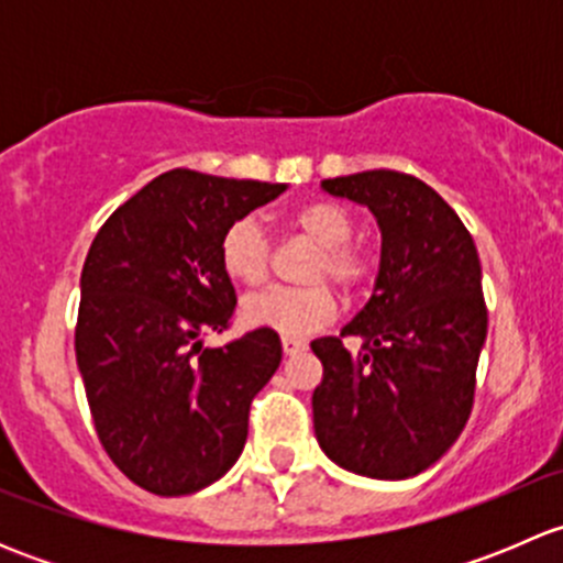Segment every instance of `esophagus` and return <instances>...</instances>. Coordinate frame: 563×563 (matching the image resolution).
<instances>
[{"label":"esophagus","instance_id":"obj_1","mask_svg":"<svg viewBox=\"0 0 563 563\" xmlns=\"http://www.w3.org/2000/svg\"><path fill=\"white\" fill-rule=\"evenodd\" d=\"M280 343H283V354H286V356H294V354H299V351L308 349V343H305L302 338H291V334H286Z\"/></svg>","mask_w":563,"mask_h":563}]
</instances>
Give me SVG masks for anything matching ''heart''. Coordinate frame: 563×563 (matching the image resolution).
I'll list each match as a JSON object with an SVG mask.
<instances>
[{
  "label": "heart",
  "mask_w": 563,
  "mask_h": 563,
  "mask_svg": "<svg viewBox=\"0 0 563 563\" xmlns=\"http://www.w3.org/2000/svg\"><path fill=\"white\" fill-rule=\"evenodd\" d=\"M288 223L316 242L318 253L308 286H275L253 294L242 305L250 327L275 329L280 334H310L338 313V294L321 277H332L343 291L360 294L373 277V261L362 247L351 245L354 214L334 201H310L294 209ZM218 258L225 275L240 286H261L269 275L272 245L255 218H236L225 225L218 242Z\"/></svg>",
  "instance_id": "heart-1"
}]
</instances>
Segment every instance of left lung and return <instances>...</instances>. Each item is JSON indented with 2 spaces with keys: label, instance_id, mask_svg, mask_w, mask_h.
Masks as SVG:
<instances>
[{
  "label": "left lung",
  "instance_id": "1",
  "mask_svg": "<svg viewBox=\"0 0 563 563\" xmlns=\"http://www.w3.org/2000/svg\"><path fill=\"white\" fill-rule=\"evenodd\" d=\"M321 187L371 209L382 266L371 302L340 338L310 343L323 365L316 439L340 468L408 479L444 457L474 406L487 338L479 255L455 209L417 176L378 168ZM343 336L363 349L351 355Z\"/></svg>",
  "mask_w": 563,
  "mask_h": 563
}]
</instances>
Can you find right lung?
I'll return each mask as SVG.
<instances>
[{"label": "right lung", "instance_id": "1", "mask_svg": "<svg viewBox=\"0 0 563 563\" xmlns=\"http://www.w3.org/2000/svg\"><path fill=\"white\" fill-rule=\"evenodd\" d=\"M286 190L187 168L161 174L95 236L81 272L76 360L98 439L119 471L155 496L218 482L247 441L250 402L283 345L253 329L223 349L236 291L218 258L225 225Z\"/></svg>", "mask_w": 563, "mask_h": 563}]
</instances>
